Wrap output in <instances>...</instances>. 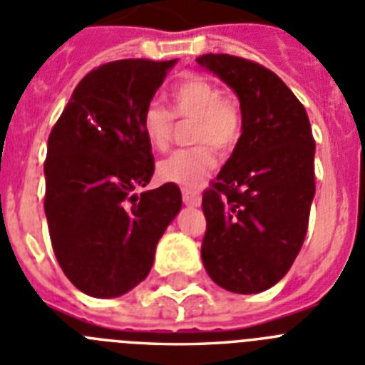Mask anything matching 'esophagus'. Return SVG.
<instances>
[{"instance_id":"obj_1","label":"esophagus","mask_w":365,"mask_h":365,"mask_svg":"<svg viewBox=\"0 0 365 365\" xmlns=\"http://www.w3.org/2000/svg\"><path fill=\"white\" fill-rule=\"evenodd\" d=\"M182 197L185 206H200V202H202L200 192L192 191V189H183Z\"/></svg>"}]
</instances>
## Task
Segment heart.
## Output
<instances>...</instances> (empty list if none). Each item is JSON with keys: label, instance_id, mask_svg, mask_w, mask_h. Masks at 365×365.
<instances>
[{"label": "heart", "instance_id": "b5f03b06", "mask_svg": "<svg viewBox=\"0 0 365 365\" xmlns=\"http://www.w3.org/2000/svg\"><path fill=\"white\" fill-rule=\"evenodd\" d=\"M173 113L158 102L146 103L140 115V130L150 146L163 152L174 135V116L195 118V148L180 150L158 165V176L182 187H198L217 165L215 148L220 154L234 150L243 130L240 103L222 94L219 85L204 76H189L170 91Z\"/></svg>", "mask_w": 365, "mask_h": 365}]
</instances>
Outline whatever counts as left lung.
<instances>
[{"label": "left lung", "instance_id": "left-lung-1", "mask_svg": "<svg viewBox=\"0 0 365 365\" xmlns=\"http://www.w3.org/2000/svg\"><path fill=\"white\" fill-rule=\"evenodd\" d=\"M197 63L240 96L243 133L202 195V262L234 293H259L292 269L315 195V140L306 109L277 73L254 61L206 53Z\"/></svg>", "mask_w": 365, "mask_h": 365}]
</instances>
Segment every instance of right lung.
Listing matches in <instances>:
<instances>
[{
	"mask_svg": "<svg viewBox=\"0 0 365 365\" xmlns=\"http://www.w3.org/2000/svg\"><path fill=\"white\" fill-rule=\"evenodd\" d=\"M173 61L122 59L91 70L48 137L44 211L61 269L79 292L120 297L148 277L182 210L176 183L137 195L154 174L140 130Z\"/></svg>",
	"mask_w": 365,
	"mask_h": 365,
	"instance_id": "right-lung-1",
	"label": "right lung"
}]
</instances>
